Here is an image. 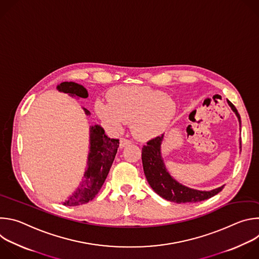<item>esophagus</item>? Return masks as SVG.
I'll return each mask as SVG.
<instances>
[{"label":"esophagus","mask_w":259,"mask_h":259,"mask_svg":"<svg viewBox=\"0 0 259 259\" xmlns=\"http://www.w3.org/2000/svg\"><path fill=\"white\" fill-rule=\"evenodd\" d=\"M132 142H131V140H129V139H127V138H125V137H122L121 139H120V146L121 147H125V146H127V145H129V144H131Z\"/></svg>","instance_id":"34e87169"}]
</instances>
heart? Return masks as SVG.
I'll return each mask as SVG.
<instances>
[{
	"instance_id": "1",
	"label": "heart",
	"mask_w": 259,
	"mask_h": 259,
	"mask_svg": "<svg viewBox=\"0 0 259 259\" xmlns=\"http://www.w3.org/2000/svg\"><path fill=\"white\" fill-rule=\"evenodd\" d=\"M108 102L97 100L95 110L99 118L121 129L132 122V132L140 139L160 134L174 113V104L167 95L151 87L120 86L107 93Z\"/></svg>"
}]
</instances>
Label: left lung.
<instances>
[{
  "instance_id": "obj_1",
  "label": "left lung",
  "mask_w": 259,
  "mask_h": 259,
  "mask_svg": "<svg viewBox=\"0 0 259 259\" xmlns=\"http://www.w3.org/2000/svg\"><path fill=\"white\" fill-rule=\"evenodd\" d=\"M232 109L236 113L239 121L241 122L240 115L238 113L235 105L229 101ZM164 134L157 136L146 142L142 147V165L145 177L147 182L150 183L152 189L163 199L174 202L177 204H186V203H197L217 195L219 192L223 191L224 187L215 189L210 192L197 191L190 188L182 186L174 180L165 168L164 162L161 157V143L163 140Z\"/></svg>"
}]
</instances>
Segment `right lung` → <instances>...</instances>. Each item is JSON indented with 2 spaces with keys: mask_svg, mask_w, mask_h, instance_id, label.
<instances>
[{
  "mask_svg": "<svg viewBox=\"0 0 259 259\" xmlns=\"http://www.w3.org/2000/svg\"><path fill=\"white\" fill-rule=\"evenodd\" d=\"M57 90L67 93L71 97H88L87 90L82 85L73 82H63L57 86ZM84 110L86 115H90L88 109L84 108ZM119 143V139L107 137L100 126L95 125L90 128V153L84 179L81 186L63 205L78 206L86 204L95 198L112 167Z\"/></svg>",
  "mask_w": 259,
  "mask_h": 259,
  "instance_id": "1",
  "label": "right lung"
}]
</instances>
